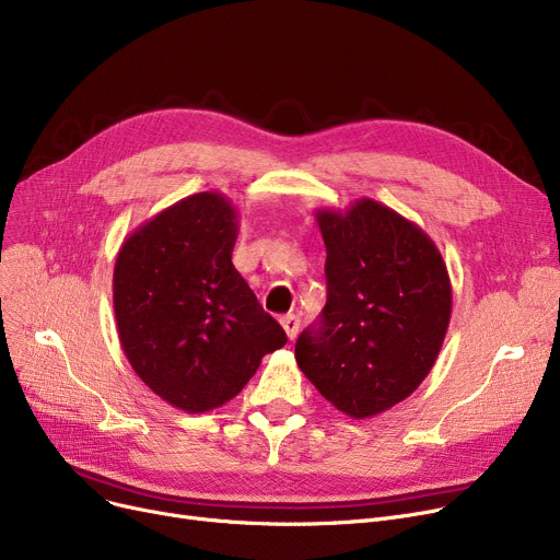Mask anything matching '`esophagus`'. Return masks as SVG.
Instances as JSON below:
<instances>
[{"instance_id": "obj_1", "label": "esophagus", "mask_w": 560, "mask_h": 560, "mask_svg": "<svg viewBox=\"0 0 560 560\" xmlns=\"http://www.w3.org/2000/svg\"><path fill=\"white\" fill-rule=\"evenodd\" d=\"M281 327L290 340H295L300 334V317L295 313H288L281 317Z\"/></svg>"}]
</instances>
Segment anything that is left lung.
Here are the masks:
<instances>
[{
    "label": "left lung",
    "mask_w": 560,
    "mask_h": 560,
    "mask_svg": "<svg viewBox=\"0 0 560 560\" xmlns=\"http://www.w3.org/2000/svg\"><path fill=\"white\" fill-rule=\"evenodd\" d=\"M327 306L295 359L340 413L365 420L404 401L431 372L452 317L447 265L429 235L370 197L317 209Z\"/></svg>",
    "instance_id": "8db88e82"
}]
</instances>
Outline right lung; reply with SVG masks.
Masks as SVG:
<instances>
[{
	"label": "right lung",
	"mask_w": 560,
	"mask_h": 560,
	"mask_svg": "<svg viewBox=\"0 0 560 560\" xmlns=\"http://www.w3.org/2000/svg\"><path fill=\"white\" fill-rule=\"evenodd\" d=\"M235 238L233 203L215 190L197 192L140 224L115 258L125 357L147 388L186 413L233 399L288 340L233 268Z\"/></svg>",
	"instance_id": "add662e5"
}]
</instances>
